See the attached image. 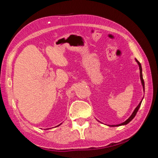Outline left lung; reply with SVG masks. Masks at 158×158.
<instances>
[{"label":"left lung","instance_id":"1","mask_svg":"<svg viewBox=\"0 0 158 158\" xmlns=\"http://www.w3.org/2000/svg\"><path fill=\"white\" fill-rule=\"evenodd\" d=\"M135 60H136V61H137V63H138L139 67V71H140V79H141V84H142V86H143V91H144V90H145V86H144V81H143V79L142 68H141V63H140L139 62V61H138L137 59H135ZM143 98H142V100H141V101L140 102H139V105H138V106H137V107L135 108V110H134V111L132 112V115H131V116L129 117V118L127 119L126 121H125V122H123V123H121V124H118V125H108L109 126V127H117V126H121V125H127V123H130L131 121H132V120L135 117L136 114H137V111H138V110H139V109L140 106H141V102H142V100H143Z\"/></svg>","mask_w":158,"mask_h":158}]
</instances>
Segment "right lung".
Segmentation results:
<instances>
[{"instance_id":"right-lung-1","label":"right lung","mask_w":158,"mask_h":158,"mask_svg":"<svg viewBox=\"0 0 158 158\" xmlns=\"http://www.w3.org/2000/svg\"><path fill=\"white\" fill-rule=\"evenodd\" d=\"M61 124H62V123H60V125H57V126H56V127H58V126H59V125H61ZM46 130H48V129H46Z\"/></svg>"}]
</instances>
